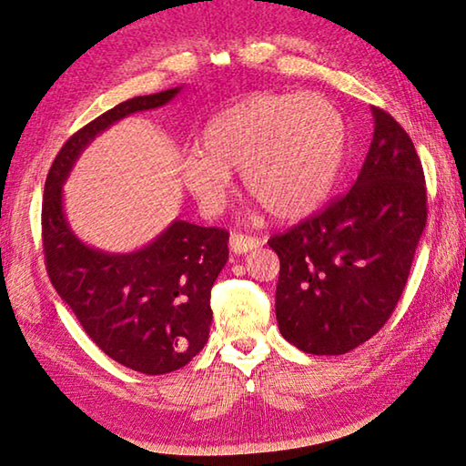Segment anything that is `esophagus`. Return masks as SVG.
Masks as SVG:
<instances>
[{
    "instance_id": "1",
    "label": "esophagus",
    "mask_w": 466,
    "mask_h": 466,
    "mask_svg": "<svg viewBox=\"0 0 466 466\" xmlns=\"http://www.w3.org/2000/svg\"><path fill=\"white\" fill-rule=\"evenodd\" d=\"M228 246H231L235 254H246V252H252V249H256V248H260L262 239L254 238V235L231 233V238H228Z\"/></svg>"
}]
</instances>
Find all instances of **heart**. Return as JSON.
<instances>
[{
  "label": "heart",
  "instance_id": "heart-1",
  "mask_svg": "<svg viewBox=\"0 0 466 466\" xmlns=\"http://www.w3.org/2000/svg\"><path fill=\"white\" fill-rule=\"evenodd\" d=\"M346 128L341 114L314 93H258L220 112L183 156L178 175L199 208L217 214L241 173L248 196L270 217L302 218L325 202L338 181Z\"/></svg>",
  "mask_w": 466,
  "mask_h": 466
}]
</instances>
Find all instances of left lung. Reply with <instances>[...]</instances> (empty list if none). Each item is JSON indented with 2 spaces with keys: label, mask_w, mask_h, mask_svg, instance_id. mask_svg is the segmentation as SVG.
Wrapping results in <instances>:
<instances>
[{
  "label": "left lung",
  "mask_w": 466,
  "mask_h": 466,
  "mask_svg": "<svg viewBox=\"0 0 466 466\" xmlns=\"http://www.w3.org/2000/svg\"><path fill=\"white\" fill-rule=\"evenodd\" d=\"M373 118L352 189L268 239L281 262L279 331L306 354H346L388 323L427 223L423 164L412 139L385 110L373 108Z\"/></svg>",
  "instance_id": "obj_1"
}]
</instances>
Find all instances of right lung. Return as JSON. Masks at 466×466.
<instances>
[{"label": "right lung", "instance_id": "obj_1", "mask_svg": "<svg viewBox=\"0 0 466 466\" xmlns=\"http://www.w3.org/2000/svg\"><path fill=\"white\" fill-rule=\"evenodd\" d=\"M178 91L127 99L78 128L52 162L43 191L41 238L49 281L99 350L146 375L173 373L208 341L210 291L228 260V233L175 220L137 252H99L68 227L62 185L96 135L128 114L160 108Z\"/></svg>", "mask_w": 466, "mask_h": 466}]
</instances>
